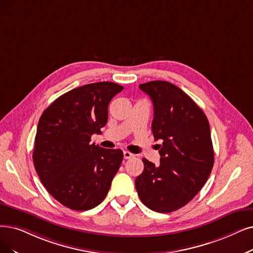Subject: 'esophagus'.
Masks as SVG:
<instances>
[{
    "label": "esophagus",
    "instance_id": "1",
    "mask_svg": "<svg viewBox=\"0 0 253 253\" xmlns=\"http://www.w3.org/2000/svg\"><path fill=\"white\" fill-rule=\"evenodd\" d=\"M133 157H134V155H133L132 153H129V151H127V150H125V151H124V158H125L126 160L132 159Z\"/></svg>",
    "mask_w": 253,
    "mask_h": 253
}]
</instances>
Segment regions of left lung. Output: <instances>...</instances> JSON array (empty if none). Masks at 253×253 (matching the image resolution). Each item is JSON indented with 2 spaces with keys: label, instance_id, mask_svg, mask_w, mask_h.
<instances>
[{
  "label": "left lung",
  "instance_id": "8db88e82",
  "mask_svg": "<svg viewBox=\"0 0 253 253\" xmlns=\"http://www.w3.org/2000/svg\"><path fill=\"white\" fill-rule=\"evenodd\" d=\"M139 88L154 105L151 129L161 140L160 165L142 159L144 170L135 186L141 201L158 213L186 206L208 180L214 165L210 124L204 111L183 90L166 81Z\"/></svg>",
  "mask_w": 253,
  "mask_h": 253
}]
</instances>
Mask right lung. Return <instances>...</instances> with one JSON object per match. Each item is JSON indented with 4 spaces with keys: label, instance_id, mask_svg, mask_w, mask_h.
Returning <instances> with one entry per match:
<instances>
[{
    "label": "right lung",
    "instance_id": "obj_1",
    "mask_svg": "<svg viewBox=\"0 0 253 253\" xmlns=\"http://www.w3.org/2000/svg\"><path fill=\"white\" fill-rule=\"evenodd\" d=\"M124 87L87 84L59 96L39 119L33 162L42 183L56 200L75 211L98 206L124 159L121 149L94 143L108 121V106Z\"/></svg>",
    "mask_w": 253,
    "mask_h": 253
}]
</instances>
